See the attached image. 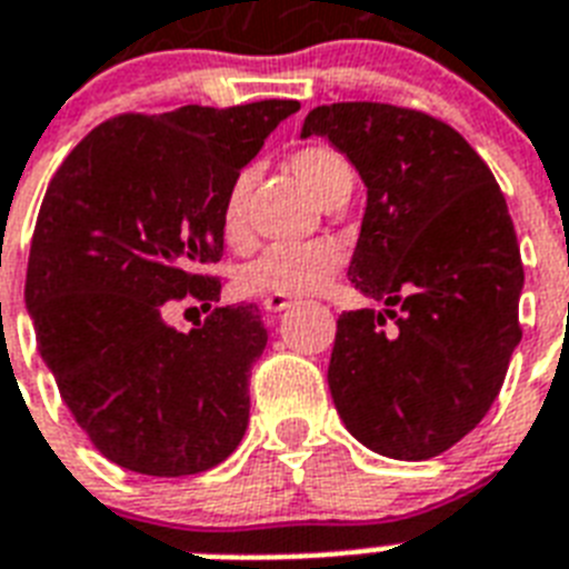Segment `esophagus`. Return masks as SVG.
I'll list each match as a JSON object with an SVG mask.
<instances>
[{
	"label": "esophagus",
	"instance_id": "esophagus-1",
	"mask_svg": "<svg viewBox=\"0 0 569 569\" xmlns=\"http://www.w3.org/2000/svg\"><path fill=\"white\" fill-rule=\"evenodd\" d=\"M292 307V298H286V295H269V298H262V309L266 312H283V309Z\"/></svg>",
	"mask_w": 569,
	"mask_h": 569
}]
</instances>
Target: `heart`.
Wrapping results in <instances>:
<instances>
[{"instance_id":"obj_1","label":"heart","mask_w":569,"mask_h":569,"mask_svg":"<svg viewBox=\"0 0 569 569\" xmlns=\"http://www.w3.org/2000/svg\"><path fill=\"white\" fill-rule=\"evenodd\" d=\"M289 169L295 178L321 201L341 178H348L350 166L339 151L325 149V146H307L298 149L289 157ZM248 187H251V174L239 172L230 180L224 201H221L219 228L221 239L230 248H242L251 239L248 228ZM345 266V248L332 239H316V242L303 244H271L253 260L239 266L237 286L244 295H316L330 286V280Z\"/></svg>"}]
</instances>
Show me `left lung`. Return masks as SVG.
<instances>
[{"mask_svg": "<svg viewBox=\"0 0 569 569\" xmlns=\"http://www.w3.org/2000/svg\"><path fill=\"white\" fill-rule=\"evenodd\" d=\"M327 140L368 187L348 277L389 309L336 321L327 382L368 450L420 461L450 450L497 400L520 345L523 262L491 169L420 110L339 101L300 137ZM395 317L397 331H382Z\"/></svg>", "mask_w": 569, "mask_h": 569, "instance_id": "8db88e82", "label": "left lung"}]
</instances>
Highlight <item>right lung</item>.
Masks as SVG:
<instances>
[{"label":"right lung","instance_id":"obj_1","mask_svg":"<svg viewBox=\"0 0 569 569\" xmlns=\"http://www.w3.org/2000/svg\"><path fill=\"white\" fill-rule=\"evenodd\" d=\"M300 104H187L108 119L60 163L31 239L26 307L37 350L96 450L146 477H189L237 450L248 377L269 332L253 303L219 307L178 332L166 312L224 251L230 180Z\"/></svg>","mask_w":569,"mask_h":569}]
</instances>
